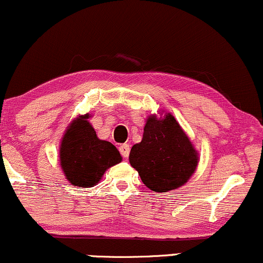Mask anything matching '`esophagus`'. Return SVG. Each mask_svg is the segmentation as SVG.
Returning a JSON list of instances; mask_svg holds the SVG:
<instances>
[{
  "label": "esophagus",
  "instance_id": "34e87169",
  "mask_svg": "<svg viewBox=\"0 0 263 263\" xmlns=\"http://www.w3.org/2000/svg\"><path fill=\"white\" fill-rule=\"evenodd\" d=\"M129 149H131V148H129V144H127V143H123L119 147L120 153H121V156L123 158H127L129 156Z\"/></svg>",
  "mask_w": 263,
  "mask_h": 263
}]
</instances>
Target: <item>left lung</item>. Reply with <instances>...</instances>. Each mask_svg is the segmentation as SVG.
Here are the masks:
<instances>
[{"instance_id":"1","label":"left lung","mask_w":263,"mask_h":263,"mask_svg":"<svg viewBox=\"0 0 263 263\" xmlns=\"http://www.w3.org/2000/svg\"><path fill=\"white\" fill-rule=\"evenodd\" d=\"M197 153L170 114L158 120L149 116L141 143L129 152V163L148 189L166 192L182 186L197 166Z\"/></svg>"}]
</instances>
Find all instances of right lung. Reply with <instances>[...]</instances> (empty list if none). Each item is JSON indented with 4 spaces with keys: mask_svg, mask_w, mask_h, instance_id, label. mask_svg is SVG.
Listing matches in <instances>:
<instances>
[{
    "mask_svg": "<svg viewBox=\"0 0 263 263\" xmlns=\"http://www.w3.org/2000/svg\"><path fill=\"white\" fill-rule=\"evenodd\" d=\"M85 119L80 116L69 125L62 138L60 162L66 178L72 185L91 187L106 169L121 162V156L112 143L101 141Z\"/></svg>",
    "mask_w": 263,
    "mask_h": 263,
    "instance_id": "add662e5",
    "label": "right lung"
}]
</instances>
